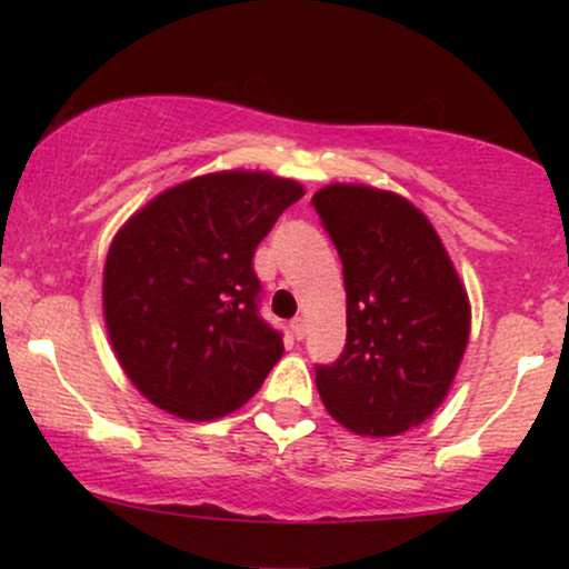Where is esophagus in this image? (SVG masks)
Wrapping results in <instances>:
<instances>
[{"mask_svg": "<svg viewBox=\"0 0 569 569\" xmlns=\"http://www.w3.org/2000/svg\"><path fill=\"white\" fill-rule=\"evenodd\" d=\"M291 335L297 337V339H305V335H307V321H305V318H293V321H291Z\"/></svg>", "mask_w": 569, "mask_h": 569, "instance_id": "esophagus-1", "label": "esophagus"}]
</instances>
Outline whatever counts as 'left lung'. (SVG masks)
<instances>
[{
    "label": "left lung",
    "mask_w": 569,
    "mask_h": 569,
    "mask_svg": "<svg viewBox=\"0 0 569 569\" xmlns=\"http://www.w3.org/2000/svg\"><path fill=\"white\" fill-rule=\"evenodd\" d=\"M342 259L348 342L316 385L352 433L398 436L422 426L452 388L471 302L439 232L401 194L329 184L312 194Z\"/></svg>",
    "instance_id": "obj_1"
}]
</instances>
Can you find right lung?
Returning a JSON list of instances; mask_svg holds the SVG:
<instances>
[{
  "label": "right lung",
  "mask_w": 569,
  "mask_h": 569,
  "mask_svg": "<svg viewBox=\"0 0 569 569\" xmlns=\"http://www.w3.org/2000/svg\"><path fill=\"white\" fill-rule=\"evenodd\" d=\"M305 194L267 171L181 181L130 217L103 264V321L128 380L181 420L230 415L262 388L283 339L257 316L251 259Z\"/></svg>",
  "instance_id": "add662e5"
}]
</instances>
